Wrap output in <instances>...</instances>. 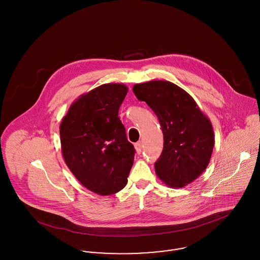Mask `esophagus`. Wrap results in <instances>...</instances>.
I'll use <instances>...</instances> for the list:
<instances>
[{
	"mask_svg": "<svg viewBox=\"0 0 260 260\" xmlns=\"http://www.w3.org/2000/svg\"><path fill=\"white\" fill-rule=\"evenodd\" d=\"M135 148H136L137 154H140L142 152V142L138 141L135 144Z\"/></svg>",
	"mask_w": 260,
	"mask_h": 260,
	"instance_id": "1",
	"label": "esophagus"
}]
</instances>
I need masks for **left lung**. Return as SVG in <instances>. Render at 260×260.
<instances>
[{
	"mask_svg": "<svg viewBox=\"0 0 260 260\" xmlns=\"http://www.w3.org/2000/svg\"><path fill=\"white\" fill-rule=\"evenodd\" d=\"M159 119L164 148L155 162L158 177L173 188L191 183L207 169L214 146L209 118L184 89L168 81H150L133 88Z\"/></svg>",
	"mask_w": 260,
	"mask_h": 260,
	"instance_id": "8db88e82",
	"label": "left lung"
}]
</instances>
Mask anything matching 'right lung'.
Instances as JSON below:
<instances>
[{"label":"right lung","mask_w":260,"mask_h":260,"mask_svg":"<svg viewBox=\"0 0 260 260\" xmlns=\"http://www.w3.org/2000/svg\"><path fill=\"white\" fill-rule=\"evenodd\" d=\"M127 93L123 84H104L81 95L63 118L59 133L64 161L88 190L102 196L127 182L136 150L118 117Z\"/></svg>","instance_id":"right-lung-1"}]
</instances>
